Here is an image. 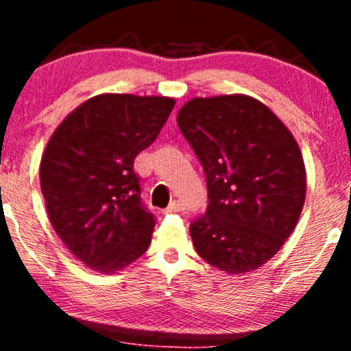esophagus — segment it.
Returning a JSON list of instances; mask_svg holds the SVG:
<instances>
[{
    "label": "esophagus",
    "instance_id": "1",
    "mask_svg": "<svg viewBox=\"0 0 351 351\" xmlns=\"http://www.w3.org/2000/svg\"><path fill=\"white\" fill-rule=\"evenodd\" d=\"M184 208V204L181 203L180 199H175V201H171L170 203V206L167 208V213H176V211H181V209Z\"/></svg>",
    "mask_w": 351,
    "mask_h": 351
}]
</instances>
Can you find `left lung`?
I'll use <instances>...</instances> for the list:
<instances>
[{
	"label": "left lung",
	"instance_id": "1",
	"mask_svg": "<svg viewBox=\"0 0 351 351\" xmlns=\"http://www.w3.org/2000/svg\"><path fill=\"white\" fill-rule=\"evenodd\" d=\"M176 122L206 173L208 209L189 228L196 252L226 274L256 271L279 252L304 208L299 143L244 94L188 100Z\"/></svg>",
	"mask_w": 351,
	"mask_h": 351
}]
</instances>
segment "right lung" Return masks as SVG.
<instances>
[{
    "label": "right lung",
    "instance_id": "obj_1",
    "mask_svg": "<svg viewBox=\"0 0 351 351\" xmlns=\"http://www.w3.org/2000/svg\"><path fill=\"white\" fill-rule=\"evenodd\" d=\"M175 99L100 94L71 112L43 153L39 180L56 234L100 274L135 263L155 219L142 206L134 160L150 147Z\"/></svg>",
    "mask_w": 351,
    "mask_h": 351
}]
</instances>
